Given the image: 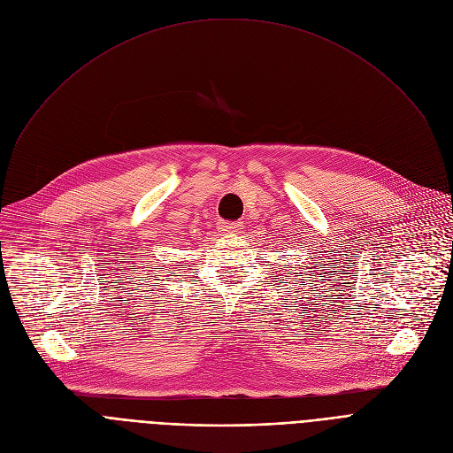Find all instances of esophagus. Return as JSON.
Returning <instances> with one entry per match:
<instances>
[{"instance_id":"esophagus-1","label":"esophagus","mask_w":453,"mask_h":453,"mask_svg":"<svg viewBox=\"0 0 453 453\" xmlns=\"http://www.w3.org/2000/svg\"><path fill=\"white\" fill-rule=\"evenodd\" d=\"M219 229L224 231V233H236V231L242 229V224L241 222H220Z\"/></svg>"}]
</instances>
